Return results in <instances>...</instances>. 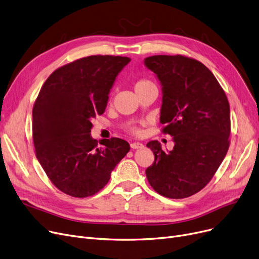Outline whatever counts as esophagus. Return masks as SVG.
I'll return each mask as SVG.
<instances>
[{
  "instance_id": "obj_1",
  "label": "esophagus",
  "mask_w": 259,
  "mask_h": 259,
  "mask_svg": "<svg viewBox=\"0 0 259 259\" xmlns=\"http://www.w3.org/2000/svg\"><path fill=\"white\" fill-rule=\"evenodd\" d=\"M130 147H131L132 149H140V148H143V147H144V145H143L142 143H139V142H134V143H132V144L130 145Z\"/></svg>"
}]
</instances>
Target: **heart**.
<instances>
[{"label":"heart","instance_id":"obj_1","mask_svg":"<svg viewBox=\"0 0 259 259\" xmlns=\"http://www.w3.org/2000/svg\"><path fill=\"white\" fill-rule=\"evenodd\" d=\"M151 84H154L151 80L146 79V78H141V79L137 80L136 83H134V89H136V92H137V91H139V90L144 89V88L148 87V85H151ZM110 102H111V100H110ZM127 131L132 133V134H134V136H138V134L141 133V129L137 125V123H132V125H129L127 127Z\"/></svg>","mask_w":259,"mask_h":259}]
</instances>
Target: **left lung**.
Instances as JSON below:
<instances>
[{
	"label": "left lung",
	"mask_w": 259,
	"mask_h": 259,
	"mask_svg": "<svg viewBox=\"0 0 259 259\" xmlns=\"http://www.w3.org/2000/svg\"><path fill=\"white\" fill-rule=\"evenodd\" d=\"M163 89L160 121L174 149L157 141L147 144L154 162L146 177L157 194L183 199L204 188L230 147V104L216 77L200 61L183 55H156L145 59Z\"/></svg>",
	"instance_id": "1"
}]
</instances>
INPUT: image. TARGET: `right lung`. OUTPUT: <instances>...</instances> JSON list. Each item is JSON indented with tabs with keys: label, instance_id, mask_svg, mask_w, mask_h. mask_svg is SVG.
Masks as SVG:
<instances>
[{
	"label": "right lung",
	"instance_id": "obj_1",
	"mask_svg": "<svg viewBox=\"0 0 259 259\" xmlns=\"http://www.w3.org/2000/svg\"><path fill=\"white\" fill-rule=\"evenodd\" d=\"M130 58L94 55L55 70L32 108L36 156L51 182L62 193L85 198L109 182L111 172L130 150L118 138H91L92 119L107 107L110 89Z\"/></svg>",
	"mask_w": 259,
	"mask_h": 259
}]
</instances>
